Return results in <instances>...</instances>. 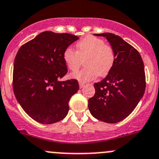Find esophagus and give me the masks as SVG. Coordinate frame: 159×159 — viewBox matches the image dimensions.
Here are the masks:
<instances>
[{
  "label": "esophagus",
  "mask_w": 159,
  "mask_h": 159,
  "mask_svg": "<svg viewBox=\"0 0 159 159\" xmlns=\"http://www.w3.org/2000/svg\"><path fill=\"white\" fill-rule=\"evenodd\" d=\"M84 84H85V83H84V82H79V86H80V88H81V89H82V88L84 87Z\"/></svg>",
  "instance_id": "esophagus-1"
}]
</instances>
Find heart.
Wrapping results in <instances>:
<instances>
[{
  "instance_id": "1",
  "label": "heart",
  "mask_w": 159,
  "mask_h": 159,
  "mask_svg": "<svg viewBox=\"0 0 159 159\" xmlns=\"http://www.w3.org/2000/svg\"><path fill=\"white\" fill-rule=\"evenodd\" d=\"M77 51L67 48L64 52V61L69 70L76 71L85 59L86 67L70 77L80 81H89L97 76H106L115 63L116 56L112 47L105 43L102 39L87 35L76 44Z\"/></svg>"
}]
</instances>
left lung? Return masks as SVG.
<instances>
[{"mask_svg": "<svg viewBox=\"0 0 159 159\" xmlns=\"http://www.w3.org/2000/svg\"><path fill=\"white\" fill-rule=\"evenodd\" d=\"M95 35L106 37L116 60L107 76L94 84L95 93L89 99V109L98 120L116 124L127 118L144 95V63L139 52L119 35L109 32Z\"/></svg>", "mask_w": 159, "mask_h": 159, "instance_id": "left-lung-1", "label": "left lung"}]
</instances>
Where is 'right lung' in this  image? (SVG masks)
<instances>
[{
    "mask_svg": "<svg viewBox=\"0 0 159 159\" xmlns=\"http://www.w3.org/2000/svg\"><path fill=\"white\" fill-rule=\"evenodd\" d=\"M78 39L71 34L46 31L18 50L14 62V93L34 120L54 124L68 113V102L79 85L76 79H60L67 73L64 50Z\"/></svg>",
    "mask_w": 159,
    "mask_h": 159,
    "instance_id": "add662e5",
    "label": "right lung"
}]
</instances>
